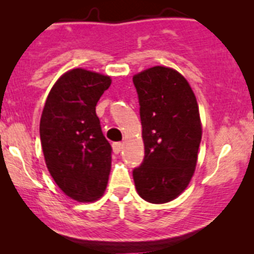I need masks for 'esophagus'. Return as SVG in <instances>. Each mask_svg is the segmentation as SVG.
I'll list each match as a JSON object with an SVG mask.
<instances>
[{"instance_id": "esophagus-1", "label": "esophagus", "mask_w": 254, "mask_h": 254, "mask_svg": "<svg viewBox=\"0 0 254 254\" xmlns=\"http://www.w3.org/2000/svg\"><path fill=\"white\" fill-rule=\"evenodd\" d=\"M112 147H113V151H114V153H119L120 151H122V148H123V143L122 142H114L112 145Z\"/></svg>"}]
</instances>
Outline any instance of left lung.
Masks as SVG:
<instances>
[{
  "label": "left lung",
  "mask_w": 254,
  "mask_h": 254,
  "mask_svg": "<svg viewBox=\"0 0 254 254\" xmlns=\"http://www.w3.org/2000/svg\"><path fill=\"white\" fill-rule=\"evenodd\" d=\"M139 94L145 158L132 172L143 200L165 204L178 198L195 171L201 141L198 102L186 77L153 66L132 77Z\"/></svg>",
  "instance_id": "left-lung-1"
}]
</instances>
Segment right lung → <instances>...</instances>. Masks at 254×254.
<instances>
[{
    "mask_svg": "<svg viewBox=\"0 0 254 254\" xmlns=\"http://www.w3.org/2000/svg\"><path fill=\"white\" fill-rule=\"evenodd\" d=\"M112 78L84 68L60 76L48 94L40 118L45 163L59 188L79 203L104 194L112 167V147L96 114L97 102Z\"/></svg>",
    "mask_w": 254,
    "mask_h": 254,
    "instance_id": "right-lung-1",
    "label": "right lung"
}]
</instances>
